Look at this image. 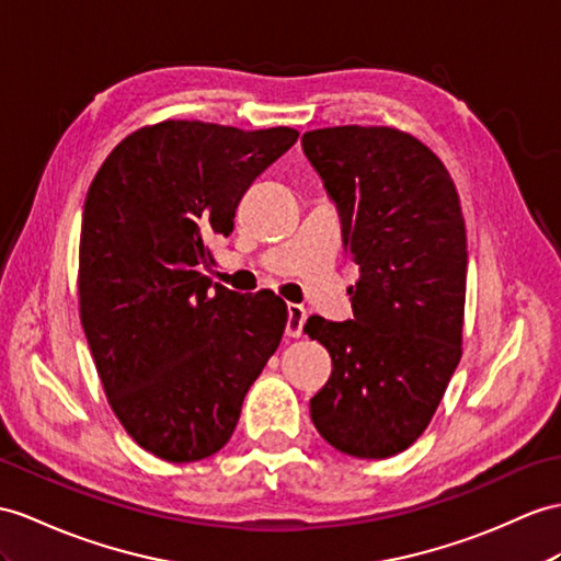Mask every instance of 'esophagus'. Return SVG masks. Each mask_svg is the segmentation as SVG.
Returning <instances> with one entry per match:
<instances>
[{
	"instance_id": "obj_1",
	"label": "esophagus",
	"mask_w": 561,
	"mask_h": 561,
	"mask_svg": "<svg viewBox=\"0 0 561 561\" xmlns=\"http://www.w3.org/2000/svg\"><path fill=\"white\" fill-rule=\"evenodd\" d=\"M305 321H307V309L299 305H288V325H285V335L290 337L302 335Z\"/></svg>"
}]
</instances>
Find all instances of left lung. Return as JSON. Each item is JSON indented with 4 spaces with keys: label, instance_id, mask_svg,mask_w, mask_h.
I'll use <instances>...</instances> for the list:
<instances>
[{
    "label": "left lung",
    "instance_id": "obj_1",
    "mask_svg": "<svg viewBox=\"0 0 561 561\" xmlns=\"http://www.w3.org/2000/svg\"><path fill=\"white\" fill-rule=\"evenodd\" d=\"M359 266L352 321L309 317L333 371L309 402L321 438L359 459L402 453L438 409L461 359L467 228L457 187L431 149L398 128L302 135Z\"/></svg>",
    "mask_w": 561,
    "mask_h": 561
}]
</instances>
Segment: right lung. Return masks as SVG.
I'll list each match as a JSON object with an SVG mask.
<instances>
[{"instance_id": "1", "label": "right lung", "mask_w": 561, "mask_h": 561, "mask_svg": "<svg viewBox=\"0 0 561 561\" xmlns=\"http://www.w3.org/2000/svg\"><path fill=\"white\" fill-rule=\"evenodd\" d=\"M295 128L240 130L161 121L121 140L85 197L78 254L80 321L121 426L147 453L185 463L216 455L242 400L278 350L288 307L199 273L207 240Z\"/></svg>"}]
</instances>
